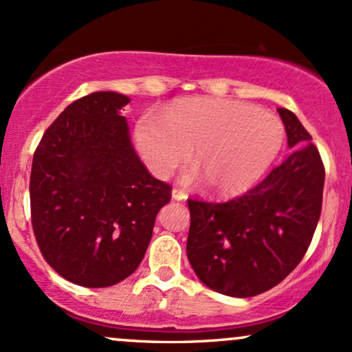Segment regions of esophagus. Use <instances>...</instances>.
<instances>
[{
    "label": "esophagus",
    "mask_w": 352,
    "mask_h": 352,
    "mask_svg": "<svg viewBox=\"0 0 352 352\" xmlns=\"http://www.w3.org/2000/svg\"><path fill=\"white\" fill-rule=\"evenodd\" d=\"M172 199L177 200V201H184L187 199V195H185V192H182L180 188H173L172 190Z\"/></svg>",
    "instance_id": "1"
}]
</instances>
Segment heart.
<instances>
[{"label":"heart","instance_id":"heart-1","mask_svg":"<svg viewBox=\"0 0 352 352\" xmlns=\"http://www.w3.org/2000/svg\"><path fill=\"white\" fill-rule=\"evenodd\" d=\"M285 125L272 112L240 100L190 98L165 114L147 112L135 124V144L147 167L167 177L193 148L195 165L182 180H205L208 190L233 195L256 184L276 159Z\"/></svg>","mask_w":352,"mask_h":352}]
</instances>
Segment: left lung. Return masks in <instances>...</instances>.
Here are the masks:
<instances>
[{
  "label": "left lung",
  "mask_w": 352,
  "mask_h": 352,
  "mask_svg": "<svg viewBox=\"0 0 352 352\" xmlns=\"http://www.w3.org/2000/svg\"><path fill=\"white\" fill-rule=\"evenodd\" d=\"M293 152L268 177L228 201L188 200L187 256L213 292L248 298L268 292L296 268L316 230L324 167L309 132L278 109Z\"/></svg>",
  "instance_id": "1"
}]
</instances>
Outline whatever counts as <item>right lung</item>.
I'll use <instances>...</instances> for the list:
<instances>
[{
    "label": "right lung",
    "instance_id": "add662e5",
    "mask_svg": "<svg viewBox=\"0 0 352 352\" xmlns=\"http://www.w3.org/2000/svg\"><path fill=\"white\" fill-rule=\"evenodd\" d=\"M119 92L69 104L44 132L31 168V220L44 260L86 288H106L135 272L170 185L140 162Z\"/></svg>",
    "mask_w": 352,
    "mask_h": 352
}]
</instances>
